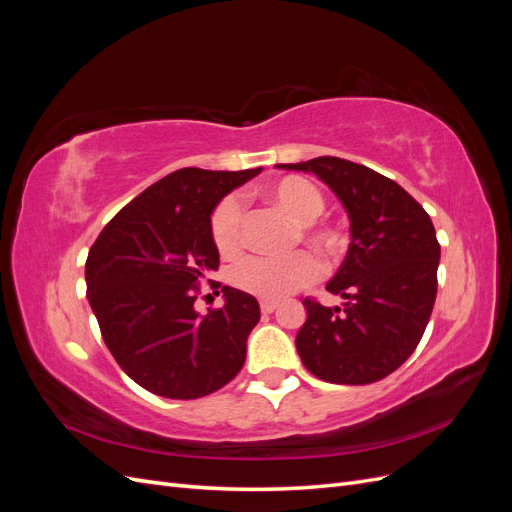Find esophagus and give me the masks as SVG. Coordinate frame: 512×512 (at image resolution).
<instances>
[{
    "label": "esophagus",
    "mask_w": 512,
    "mask_h": 512,
    "mask_svg": "<svg viewBox=\"0 0 512 512\" xmlns=\"http://www.w3.org/2000/svg\"><path fill=\"white\" fill-rule=\"evenodd\" d=\"M260 309H262V314H273L275 309H277V301L262 299V301H260Z\"/></svg>",
    "instance_id": "1"
}]
</instances>
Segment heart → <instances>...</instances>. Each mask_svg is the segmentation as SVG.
<instances>
[{
  "mask_svg": "<svg viewBox=\"0 0 512 512\" xmlns=\"http://www.w3.org/2000/svg\"><path fill=\"white\" fill-rule=\"evenodd\" d=\"M267 196L275 207L297 222L294 243L305 241L318 254L320 260L329 262L342 247V232L322 224L316 218L324 211V196L312 181L303 177H284L273 183ZM209 230L213 245L222 256H235L243 245V207L237 196L222 198L213 209ZM316 258L305 252H292L282 258L250 256L243 258L232 269V284L243 292H250L258 299L280 301L299 288L312 284L318 277Z\"/></svg>",
  "mask_w": 512,
  "mask_h": 512,
  "instance_id": "b5f03b06",
  "label": "heart"
}]
</instances>
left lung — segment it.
<instances>
[{"mask_svg": "<svg viewBox=\"0 0 512 512\" xmlns=\"http://www.w3.org/2000/svg\"><path fill=\"white\" fill-rule=\"evenodd\" d=\"M277 166L318 175L350 218L348 254L327 284L346 303L303 301L301 361L324 382H378L408 361L425 333L438 292L436 228L399 183L363 164L322 156Z\"/></svg>", "mask_w": 512, "mask_h": 512, "instance_id": "8db88e82", "label": "left lung"}]
</instances>
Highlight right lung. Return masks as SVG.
Instances as JSON below:
<instances>
[{
	"instance_id": "1",
	"label": "right lung",
	"mask_w": 512,
	"mask_h": 512,
	"mask_svg": "<svg viewBox=\"0 0 512 512\" xmlns=\"http://www.w3.org/2000/svg\"><path fill=\"white\" fill-rule=\"evenodd\" d=\"M260 173L179 168L104 226L85 262L87 299L117 365L153 395L198 399L245 363L260 320L252 294L209 280L224 307L200 316V282L220 267L209 220L220 200Z\"/></svg>"
}]
</instances>
